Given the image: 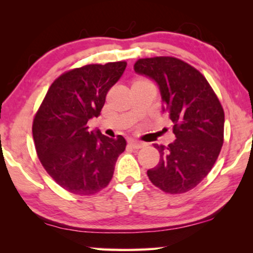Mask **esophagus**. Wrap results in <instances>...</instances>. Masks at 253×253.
<instances>
[{
  "label": "esophagus",
  "instance_id": "obj_1",
  "mask_svg": "<svg viewBox=\"0 0 253 253\" xmlns=\"http://www.w3.org/2000/svg\"><path fill=\"white\" fill-rule=\"evenodd\" d=\"M129 145L131 147H133V148H141V147H144L145 146V143H141V141H138V140H134V139H130L129 140Z\"/></svg>",
  "mask_w": 253,
  "mask_h": 253
}]
</instances>
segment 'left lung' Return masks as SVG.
Instances as JSON below:
<instances>
[{"label": "left lung", "instance_id": "left-lung-1", "mask_svg": "<svg viewBox=\"0 0 253 253\" xmlns=\"http://www.w3.org/2000/svg\"><path fill=\"white\" fill-rule=\"evenodd\" d=\"M136 74L157 83L162 112L174 123L176 139L158 145L160 161L148 169L155 186L168 193H183L199 184L215 164L223 144L224 113L206 78L178 58H141Z\"/></svg>", "mask_w": 253, "mask_h": 253}]
</instances>
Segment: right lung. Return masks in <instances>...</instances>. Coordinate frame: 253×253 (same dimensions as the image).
Wrapping results in <instances>:
<instances>
[{"instance_id":"obj_1","label":"right lung","mask_w":253,"mask_h":253,"mask_svg":"<svg viewBox=\"0 0 253 253\" xmlns=\"http://www.w3.org/2000/svg\"><path fill=\"white\" fill-rule=\"evenodd\" d=\"M126 68V62H112L65 72L51 84L34 117L32 133L41 164L58 185L75 195L106 188L126 150L122 136L114 139L87 126L100 115L107 92Z\"/></svg>"}]
</instances>
